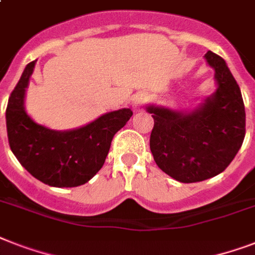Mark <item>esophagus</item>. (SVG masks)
Segmentation results:
<instances>
[{
	"instance_id": "esophagus-1",
	"label": "esophagus",
	"mask_w": 255,
	"mask_h": 255,
	"mask_svg": "<svg viewBox=\"0 0 255 255\" xmlns=\"http://www.w3.org/2000/svg\"><path fill=\"white\" fill-rule=\"evenodd\" d=\"M145 102H147V95H144V94H137V95L133 96V99H132V108H133V111H140V108H141V106Z\"/></svg>"
}]
</instances>
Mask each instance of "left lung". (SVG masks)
Wrapping results in <instances>:
<instances>
[{"instance_id": "obj_1", "label": "left lung", "mask_w": 255, "mask_h": 255, "mask_svg": "<svg viewBox=\"0 0 255 255\" xmlns=\"http://www.w3.org/2000/svg\"><path fill=\"white\" fill-rule=\"evenodd\" d=\"M217 90L189 112L148 106L155 120L149 147L160 169L180 182L214 177L228 168L245 139L241 90L220 55L208 51Z\"/></svg>"}]
</instances>
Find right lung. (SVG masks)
<instances>
[{
    "mask_svg": "<svg viewBox=\"0 0 255 255\" xmlns=\"http://www.w3.org/2000/svg\"><path fill=\"white\" fill-rule=\"evenodd\" d=\"M35 62L26 66L10 94L6 108L9 145L31 176L57 188L79 186L103 167L112 137L126 126L132 111L122 108L70 131H54L35 123L25 110V92Z\"/></svg>",
    "mask_w": 255,
    "mask_h": 255,
    "instance_id": "1",
    "label": "right lung"
}]
</instances>
